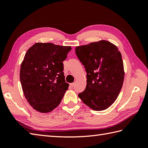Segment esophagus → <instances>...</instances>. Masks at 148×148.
<instances>
[{
  "instance_id": "esophagus-1",
  "label": "esophagus",
  "mask_w": 148,
  "mask_h": 148,
  "mask_svg": "<svg viewBox=\"0 0 148 148\" xmlns=\"http://www.w3.org/2000/svg\"><path fill=\"white\" fill-rule=\"evenodd\" d=\"M70 86H71V87H73V86H74V83H71V84H70Z\"/></svg>"
}]
</instances>
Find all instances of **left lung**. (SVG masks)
<instances>
[{"instance_id":"8db88e82","label":"left lung","mask_w":148,"mask_h":148,"mask_svg":"<svg viewBox=\"0 0 148 148\" xmlns=\"http://www.w3.org/2000/svg\"><path fill=\"white\" fill-rule=\"evenodd\" d=\"M75 51L87 73L86 88L78 97L95 111L108 109L117 99L123 84L120 51L106 40L76 46Z\"/></svg>"}]
</instances>
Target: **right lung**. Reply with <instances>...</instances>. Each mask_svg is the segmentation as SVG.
I'll return each instance as SVG.
<instances>
[{
    "mask_svg": "<svg viewBox=\"0 0 148 148\" xmlns=\"http://www.w3.org/2000/svg\"><path fill=\"white\" fill-rule=\"evenodd\" d=\"M71 46L37 42L27 50L20 78L24 95L32 108L42 113L60 103L69 84L65 83L63 62Z\"/></svg>",
    "mask_w": 148,
    "mask_h": 148,
    "instance_id": "right-lung-1",
    "label": "right lung"
}]
</instances>
